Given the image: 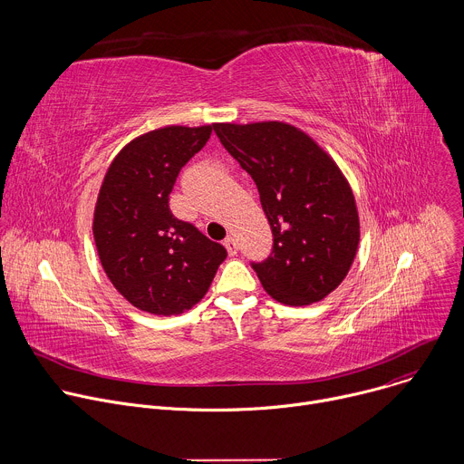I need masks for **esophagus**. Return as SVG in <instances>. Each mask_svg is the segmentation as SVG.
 Instances as JSON below:
<instances>
[{
  "label": "esophagus",
  "instance_id": "1",
  "mask_svg": "<svg viewBox=\"0 0 464 464\" xmlns=\"http://www.w3.org/2000/svg\"><path fill=\"white\" fill-rule=\"evenodd\" d=\"M224 246H226V249H227V253H229V255H237L238 246H237V240H235L233 237H227V238L224 240Z\"/></svg>",
  "mask_w": 464,
  "mask_h": 464
}]
</instances>
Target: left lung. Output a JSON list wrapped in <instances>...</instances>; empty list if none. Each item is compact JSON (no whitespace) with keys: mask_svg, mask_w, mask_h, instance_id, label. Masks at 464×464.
<instances>
[{"mask_svg":"<svg viewBox=\"0 0 464 464\" xmlns=\"http://www.w3.org/2000/svg\"><path fill=\"white\" fill-rule=\"evenodd\" d=\"M213 128L253 178L274 233L272 255L251 264L264 290L290 306L324 299L347 277L360 242L347 178L308 134L288 122H215Z\"/></svg>","mask_w":464,"mask_h":464,"instance_id":"1","label":"left lung"}]
</instances>
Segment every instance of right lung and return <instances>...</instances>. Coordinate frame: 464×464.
Instances as JSON below:
<instances>
[{
    "instance_id": "1",
    "label": "right lung",
    "mask_w": 464,
    "mask_h": 464,
    "mask_svg": "<svg viewBox=\"0 0 464 464\" xmlns=\"http://www.w3.org/2000/svg\"><path fill=\"white\" fill-rule=\"evenodd\" d=\"M211 131V124L147 131L121 149L102 179L93 213L97 253L115 290L143 312L178 315L192 308L227 256L169 208L181 167Z\"/></svg>"
}]
</instances>
